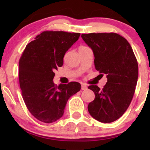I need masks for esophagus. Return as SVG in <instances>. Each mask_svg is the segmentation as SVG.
<instances>
[{
    "label": "esophagus",
    "mask_w": 150,
    "mask_h": 150,
    "mask_svg": "<svg viewBox=\"0 0 150 150\" xmlns=\"http://www.w3.org/2000/svg\"><path fill=\"white\" fill-rule=\"evenodd\" d=\"M81 88H82V90H86V89H87V87L85 85V84H82Z\"/></svg>",
    "instance_id": "obj_1"
}]
</instances>
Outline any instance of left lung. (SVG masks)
<instances>
[{"label": "left lung", "instance_id": "obj_1", "mask_svg": "<svg viewBox=\"0 0 150 150\" xmlns=\"http://www.w3.org/2000/svg\"><path fill=\"white\" fill-rule=\"evenodd\" d=\"M94 56L96 70L106 75L103 89L88 88L95 98L88 105L89 114L101 123H111L123 116L131 102L138 78V65L131 46L116 33L82 34Z\"/></svg>", "mask_w": 150, "mask_h": 150}]
</instances>
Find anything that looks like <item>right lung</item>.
Returning a JSON list of instances; mask_svg holds the SVG:
<instances>
[{"label":"right lung","instance_id":"obj_1","mask_svg":"<svg viewBox=\"0 0 150 150\" xmlns=\"http://www.w3.org/2000/svg\"><path fill=\"white\" fill-rule=\"evenodd\" d=\"M80 33L45 31L26 46L19 62V80L29 111L40 121L51 123L61 118L68 99L80 90L79 82L53 83L54 71L63 64L66 51Z\"/></svg>","mask_w":150,"mask_h":150}]
</instances>
